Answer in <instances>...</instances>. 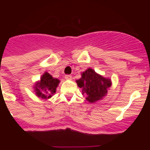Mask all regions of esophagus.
Wrapping results in <instances>:
<instances>
[{"label": "esophagus", "mask_w": 150, "mask_h": 150, "mask_svg": "<svg viewBox=\"0 0 150 150\" xmlns=\"http://www.w3.org/2000/svg\"><path fill=\"white\" fill-rule=\"evenodd\" d=\"M71 78H72V76H71V75H65V79H71Z\"/></svg>", "instance_id": "1"}]
</instances>
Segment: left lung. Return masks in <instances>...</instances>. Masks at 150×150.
I'll return each mask as SVG.
<instances>
[{
  "label": "left lung",
  "instance_id": "obj_1",
  "mask_svg": "<svg viewBox=\"0 0 150 150\" xmlns=\"http://www.w3.org/2000/svg\"><path fill=\"white\" fill-rule=\"evenodd\" d=\"M81 75L82 77L76 80V83L90 103L101 100L112 85L110 79L104 78L91 68H88Z\"/></svg>",
  "mask_w": 150,
  "mask_h": 150
}]
</instances>
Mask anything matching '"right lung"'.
Listing matches in <instances>:
<instances>
[{
    "label": "right lung",
    "instance_id": "right-lung-1",
    "mask_svg": "<svg viewBox=\"0 0 150 150\" xmlns=\"http://www.w3.org/2000/svg\"><path fill=\"white\" fill-rule=\"evenodd\" d=\"M59 80L53 78L49 73L45 72L40 77V81L34 86V91L37 96L43 99L50 98L56 92V88L59 84Z\"/></svg>",
    "mask_w": 150,
    "mask_h": 150
}]
</instances>
